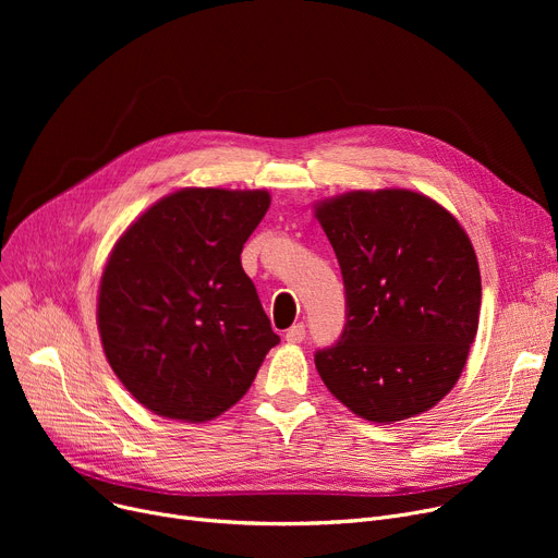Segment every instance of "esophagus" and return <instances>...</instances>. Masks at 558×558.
Listing matches in <instances>:
<instances>
[{
	"instance_id": "1",
	"label": "esophagus",
	"mask_w": 558,
	"mask_h": 558,
	"mask_svg": "<svg viewBox=\"0 0 558 558\" xmlns=\"http://www.w3.org/2000/svg\"><path fill=\"white\" fill-rule=\"evenodd\" d=\"M305 335H307L305 326H303V324H296V326H291V328L287 330V341H289V343H301V341L305 339Z\"/></svg>"
}]
</instances>
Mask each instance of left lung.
Here are the masks:
<instances>
[{
  "label": "left lung",
  "mask_w": 558,
  "mask_h": 558,
  "mask_svg": "<svg viewBox=\"0 0 558 558\" xmlns=\"http://www.w3.org/2000/svg\"><path fill=\"white\" fill-rule=\"evenodd\" d=\"M345 289L341 337L316 350L330 393L373 423L427 412L459 379L482 303L477 255L457 219L409 190L316 205Z\"/></svg>",
  "instance_id": "8db88e82"
}]
</instances>
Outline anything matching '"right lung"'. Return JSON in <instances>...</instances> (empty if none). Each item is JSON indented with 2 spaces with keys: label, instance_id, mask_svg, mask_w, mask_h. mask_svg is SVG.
I'll list each match as a JSON object with an SVG mask.
<instances>
[{
  "label": "right lung",
  "instance_id": "1",
  "mask_svg": "<svg viewBox=\"0 0 558 558\" xmlns=\"http://www.w3.org/2000/svg\"><path fill=\"white\" fill-rule=\"evenodd\" d=\"M269 203L264 190H181L114 244L99 335L114 375L154 414L185 423L223 414L280 343L240 259Z\"/></svg>",
  "mask_w": 558,
  "mask_h": 558
}]
</instances>
